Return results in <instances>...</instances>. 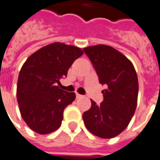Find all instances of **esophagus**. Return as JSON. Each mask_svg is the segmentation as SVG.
Listing matches in <instances>:
<instances>
[{
  "instance_id": "obj_1",
  "label": "esophagus",
  "mask_w": 160,
  "mask_h": 160,
  "mask_svg": "<svg viewBox=\"0 0 160 160\" xmlns=\"http://www.w3.org/2000/svg\"><path fill=\"white\" fill-rule=\"evenodd\" d=\"M76 96H77V98H80V97H82V95H80V94H78V93H77L76 94Z\"/></svg>"
}]
</instances>
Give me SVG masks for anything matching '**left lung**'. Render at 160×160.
I'll return each instance as SVG.
<instances>
[{
    "label": "left lung",
    "instance_id": "left-lung-1",
    "mask_svg": "<svg viewBox=\"0 0 160 160\" xmlns=\"http://www.w3.org/2000/svg\"><path fill=\"white\" fill-rule=\"evenodd\" d=\"M99 78L106 85L100 105L91 100V108L82 114L85 127L96 136L110 139L128 127L135 112L139 91L132 64L123 54L105 45L83 49Z\"/></svg>",
    "mask_w": 160,
    "mask_h": 160
}]
</instances>
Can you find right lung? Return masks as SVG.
Masks as SVG:
<instances>
[{"label": "right lung", "mask_w": 160, "mask_h": 160, "mask_svg": "<svg viewBox=\"0 0 160 160\" xmlns=\"http://www.w3.org/2000/svg\"><path fill=\"white\" fill-rule=\"evenodd\" d=\"M82 53L78 47L57 42L32 54L23 64L17 83V101L22 118L34 132L46 134L60 127L64 108L76 95L58 85Z\"/></svg>", "instance_id": "1"}]
</instances>
